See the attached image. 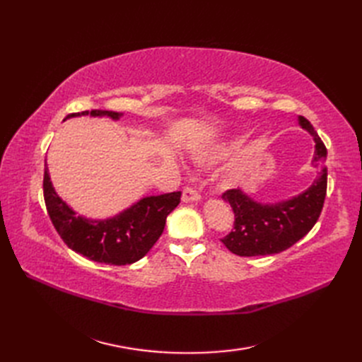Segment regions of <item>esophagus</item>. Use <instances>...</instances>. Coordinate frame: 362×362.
Instances as JSON below:
<instances>
[{"label":"esophagus","mask_w":362,"mask_h":362,"mask_svg":"<svg viewBox=\"0 0 362 362\" xmlns=\"http://www.w3.org/2000/svg\"><path fill=\"white\" fill-rule=\"evenodd\" d=\"M198 201H201V194L198 192L190 189V187L184 189V192H182V202H198Z\"/></svg>","instance_id":"esophagus-1"}]
</instances>
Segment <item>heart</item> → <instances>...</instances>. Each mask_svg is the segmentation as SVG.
I'll use <instances>...</instances> for the list:
<instances>
[{
  "label": "heart",
  "instance_id": "b5f03b06",
  "mask_svg": "<svg viewBox=\"0 0 362 362\" xmlns=\"http://www.w3.org/2000/svg\"><path fill=\"white\" fill-rule=\"evenodd\" d=\"M194 160L198 161V163H206V161L210 160V158H208V154H206V152H199V154L194 157Z\"/></svg>",
  "mask_w": 362,
  "mask_h": 362
}]
</instances>
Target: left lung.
<instances>
[{
  "label": "left lung",
  "instance_id": "1",
  "mask_svg": "<svg viewBox=\"0 0 362 362\" xmlns=\"http://www.w3.org/2000/svg\"><path fill=\"white\" fill-rule=\"evenodd\" d=\"M298 120L314 140L313 164L319 166L320 172L308 189L278 202L257 201L242 187L223 193V201L233 206L235 222L233 231L222 238V243L235 255L279 254L303 238L319 221L327 185L325 164L327 151L308 120L303 116Z\"/></svg>",
  "mask_w": 362,
  "mask_h": 362
}]
</instances>
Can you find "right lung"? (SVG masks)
<instances>
[{
	"mask_svg": "<svg viewBox=\"0 0 362 362\" xmlns=\"http://www.w3.org/2000/svg\"><path fill=\"white\" fill-rule=\"evenodd\" d=\"M110 117L124 115L107 110H92L66 116ZM64 119V120H66ZM43 198L54 228L63 242L76 254L110 266H127L144 258L164 231L168 216L178 206L181 192L160 196H145L125 210L107 218H90L76 213L54 189L45 161Z\"/></svg>",
	"mask_w": 362,
	"mask_h": 362,
	"instance_id": "right-lung-1",
	"label": "right lung"
}]
</instances>
